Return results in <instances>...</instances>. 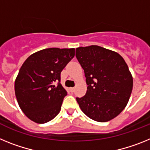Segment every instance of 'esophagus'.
<instances>
[{
    "label": "esophagus",
    "instance_id": "obj_1",
    "mask_svg": "<svg viewBox=\"0 0 150 150\" xmlns=\"http://www.w3.org/2000/svg\"><path fill=\"white\" fill-rule=\"evenodd\" d=\"M70 91L73 93L74 91H75V88H70Z\"/></svg>",
    "mask_w": 150,
    "mask_h": 150
}]
</instances>
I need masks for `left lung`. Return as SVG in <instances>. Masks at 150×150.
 I'll return each instance as SVG.
<instances>
[{
	"mask_svg": "<svg viewBox=\"0 0 150 150\" xmlns=\"http://www.w3.org/2000/svg\"><path fill=\"white\" fill-rule=\"evenodd\" d=\"M75 56L88 84L84 97H76L81 109L94 121H110L129 100L133 78L128 66L118 53L97 45L76 48Z\"/></svg>",
	"mask_w": 150,
	"mask_h": 150,
	"instance_id": "1",
	"label": "left lung"
}]
</instances>
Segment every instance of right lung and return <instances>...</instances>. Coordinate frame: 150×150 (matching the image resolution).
Wrapping results in <instances>:
<instances>
[{"instance_id": "obj_1", "label": "right lung", "mask_w": 150, "mask_h": 150, "mask_svg": "<svg viewBox=\"0 0 150 150\" xmlns=\"http://www.w3.org/2000/svg\"><path fill=\"white\" fill-rule=\"evenodd\" d=\"M75 56L74 48L53 47L33 53L25 61L15 81L19 107L33 122L44 124L59 114L67 91L60 74Z\"/></svg>"}]
</instances>
